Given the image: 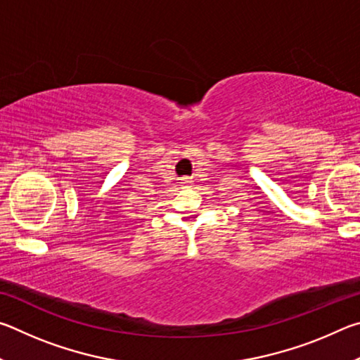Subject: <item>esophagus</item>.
<instances>
[{
	"label": "esophagus",
	"mask_w": 360,
	"mask_h": 360,
	"mask_svg": "<svg viewBox=\"0 0 360 360\" xmlns=\"http://www.w3.org/2000/svg\"><path fill=\"white\" fill-rule=\"evenodd\" d=\"M181 184H184L186 187H191V184H192V179L191 178H182V182Z\"/></svg>",
	"instance_id": "esophagus-1"
}]
</instances>
